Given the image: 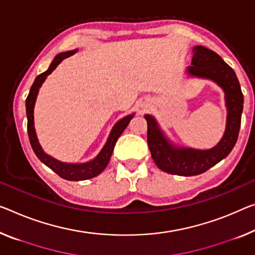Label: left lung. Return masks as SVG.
Segmentation results:
<instances>
[{
    "instance_id": "1",
    "label": "left lung",
    "mask_w": 255,
    "mask_h": 255,
    "mask_svg": "<svg viewBox=\"0 0 255 255\" xmlns=\"http://www.w3.org/2000/svg\"><path fill=\"white\" fill-rule=\"evenodd\" d=\"M191 64L193 66L188 68L191 75L210 78L220 85L226 93L228 117L225 135L220 142L209 150L173 147L163 135L156 121L149 115L144 116L148 124V147L156 165L167 173L183 177L204 173L229 155L238 139L244 103L236 74L219 54L204 46H195Z\"/></svg>"
}]
</instances>
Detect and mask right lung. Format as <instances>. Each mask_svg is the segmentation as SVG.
I'll list each match as a JSON object with an SVG mask.
<instances>
[{
    "instance_id": "1",
    "label": "right lung",
    "mask_w": 255,
    "mask_h": 255,
    "mask_svg": "<svg viewBox=\"0 0 255 255\" xmlns=\"http://www.w3.org/2000/svg\"><path fill=\"white\" fill-rule=\"evenodd\" d=\"M74 52H75V51L59 53L56 58H54L53 61L51 62L49 69L46 70V72L40 74V75L35 78L34 83L32 85V88H30L29 93L26 99V113H27V131H28L29 142L35 152V155L37 156L38 159H40L42 163H44L46 166L50 167L53 172H56V173L62 179L69 180V181H81V180L95 178L105 170L106 166L108 165L109 159H111V156L113 154V150H114L117 139L120 138V135L122 134L123 131L127 128L128 124L130 123L133 115H128L127 117H124V119L119 121V122L115 124V127L113 128L111 135H109V138L107 140V142H106L105 147L103 148V150L100 151V154L98 155L95 159L90 160L88 163H83V164L62 163V162H59V160L50 157L49 155H46L45 152L43 151L40 143H38L36 133H35L34 115H33L34 105L38 93V89H40L42 83L44 82L46 76L52 73L53 70L56 69L57 66L60 64V61L66 59V58H68L69 56H72Z\"/></svg>"
}]
</instances>
